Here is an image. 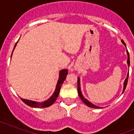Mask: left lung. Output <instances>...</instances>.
<instances>
[{
  "label": "left lung",
  "instance_id": "left-lung-1",
  "mask_svg": "<svg viewBox=\"0 0 134 134\" xmlns=\"http://www.w3.org/2000/svg\"><path fill=\"white\" fill-rule=\"evenodd\" d=\"M121 42L123 43V44H124L125 46V42L124 41V40H121ZM126 47V46H125ZM127 65L128 66H130V55H129V52L127 50ZM128 76H129V73H127V77L125 79V81H124V90H123V93L125 91V88H126V86H127V80H128ZM78 94H79V97L81 99V100L83 101L84 103L86 105H87L88 107H91V108H94V109H100L102 108V107H98V106H96V105H93V103H91V102H89L87 99H85V97H83V95L81 93V91H80V78L78 77Z\"/></svg>",
  "mask_w": 134,
  "mask_h": 134
}]
</instances>
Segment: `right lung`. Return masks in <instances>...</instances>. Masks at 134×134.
Instances as JSON below:
<instances>
[{
    "instance_id": "add662e5",
    "label": "right lung",
    "mask_w": 134,
    "mask_h": 134,
    "mask_svg": "<svg viewBox=\"0 0 134 134\" xmlns=\"http://www.w3.org/2000/svg\"><path fill=\"white\" fill-rule=\"evenodd\" d=\"M17 42H18V41H17ZM17 42L15 43L14 49H15V48L16 47ZM12 54H13V52H12ZM67 74H68V70L67 69H64L60 70V75H59L58 81V82H57L55 91H54V93H53L52 95L50 97H49L48 100H45V101H43V102L39 103V102H35V101H33V100H27V99H22V98H21V99L23 100V103H25L26 105H27L28 106H29V107H35V108H45V107H49V106H51L52 104H54V103L55 102L56 99L58 98V97L62 85L63 84L64 81L65 79H66V75H67Z\"/></svg>"
}]
</instances>
